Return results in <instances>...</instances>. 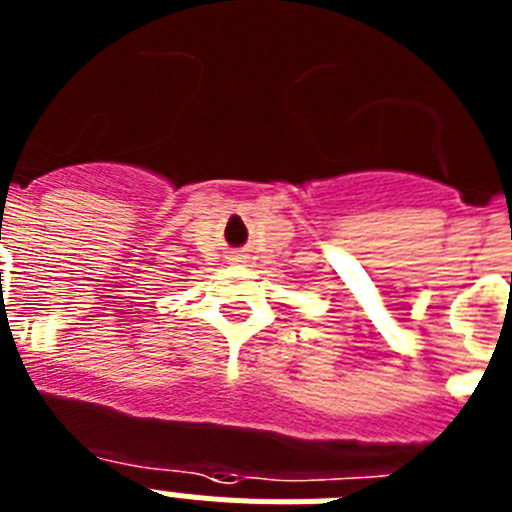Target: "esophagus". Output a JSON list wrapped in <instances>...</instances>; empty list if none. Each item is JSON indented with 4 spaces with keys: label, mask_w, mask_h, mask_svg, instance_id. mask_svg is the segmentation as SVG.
Wrapping results in <instances>:
<instances>
[{
    "label": "esophagus",
    "mask_w": 512,
    "mask_h": 512,
    "mask_svg": "<svg viewBox=\"0 0 512 512\" xmlns=\"http://www.w3.org/2000/svg\"><path fill=\"white\" fill-rule=\"evenodd\" d=\"M241 259H243L241 253H233V256H230V261H241Z\"/></svg>",
    "instance_id": "esophagus-1"
}]
</instances>
